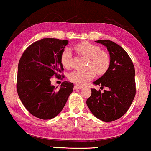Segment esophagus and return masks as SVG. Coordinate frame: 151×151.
Wrapping results in <instances>:
<instances>
[{
    "label": "esophagus",
    "mask_w": 151,
    "mask_h": 151,
    "mask_svg": "<svg viewBox=\"0 0 151 151\" xmlns=\"http://www.w3.org/2000/svg\"><path fill=\"white\" fill-rule=\"evenodd\" d=\"M82 88H83V86H80V85H75V86H74V89H75V90H77V89H80Z\"/></svg>",
    "instance_id": "34e87169"
}]
</instances>
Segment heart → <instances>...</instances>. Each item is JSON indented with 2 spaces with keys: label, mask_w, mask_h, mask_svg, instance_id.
I'll return each mask as SVG.
<instances>
[{
  "label": "heart",
  "mask_w": 151,
  "mask_h": 151,
  "mask_svg": "<svg viewBox=\"0 0 151 151\" xmlns=\"http://www.w3.org/2000/svg\"><path fill=\"white\" fill-rule=\"evenodd\" d=\"M76 49L82 56L89 59L88 70H75L69 73V79L75 84L82 85L95 77V72L104 74L108 70L110 64V56L101 51L98 45L88 42H82L76 46ZM61 63L66 68L71 67L72 54L69 47H65L61 54Z\"/></svg>",
  "instance_id": "obj_1"
}]
</instances>
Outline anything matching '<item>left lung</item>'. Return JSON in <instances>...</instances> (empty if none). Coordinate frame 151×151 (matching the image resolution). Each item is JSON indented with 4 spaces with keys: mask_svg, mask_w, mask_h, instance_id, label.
Wrapping results in <instances>:
<instances>
[{
    "mask_svg": "<svg viewBox=\"0 0 151 151\" xmlns=\"http://www.w3.org/2000/svg\"><path fill=\"white\" fill-rule=\"evenodd\" d=\"M107 47L110 56V67L93 84L106 87L104 93L91 89L86 104L93 114L103 121L120 119L127 112L135 95L134 65L125 50L110 40H98Z\"/></svg>",
    "mask_w": 151,
    "mask_h": 151,
    "instance_id": "1",
    "label": "left lung"
}]
</instances>
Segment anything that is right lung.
Listing matches in <instances>:
<instances>
[{
    "instance_id": "1",
    "label": "right lung",
    "mask_w": 151,
    "mask_h": 151,
    "mask_svg": "<svg viewBox=\"0 0 151 151\" xmlns=\"http://www.w3.org/2000/svg\"><path fill=\"white\" fill-rule=\"evenodd\" d=\"M68 42L66 39H42L29 45L19 59L17 94L27 110L39 119L56 116L73 92V83L65 81L57 90L50 81L64 70L60 57Z\"/></svg>"
}]
</instances>
